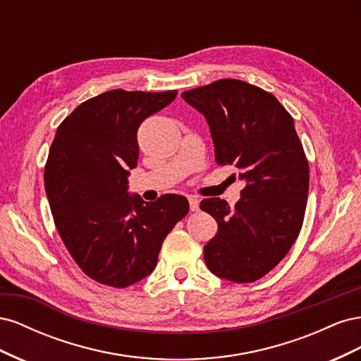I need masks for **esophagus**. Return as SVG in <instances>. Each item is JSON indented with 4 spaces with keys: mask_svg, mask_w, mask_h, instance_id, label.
Wrapping results in <instances>:
<instances>
[{
    "mask_svg": "<svg viewBox=\"0 0 361 361\" xmlns=\"http://www.w3.org/2000/svg\"><path fill=\"white\" fill-rule=\"evenodd\" d=\"M190 202V209L194 212V211H199V204H200V200L197 197H194V195H191V197L188 199Z\"/></svg>",
    "mask_w": 361,
    "mask_h": 361,
    "instance_id": "1",
    "label": "esophagus"
}]
</instances>
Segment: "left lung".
Wrapping results in <instances>:
<instances>
[{
  "instance_id": "8db88e82",
  "label": "left lung",
  "mask_w": 361,
  "mask_h": 361,
  "mask_svg": "<svg viewBox=\"0 0 361 361\" xmlns=\"http://www.w3.org/2000/svg\"><path fill=\"white\" fill-rule=\"evenodd\" d=\"M209 125L220 166L245 182L241 200L204 199L218 232L204 245L212 274L256 281L276 268L298 238L309 194V164L293 118L274 94L239 80H218L182 93Z\"/></svg>"
}]
</instances>
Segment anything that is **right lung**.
Here are the masks:
<instances>
[{"mask_svg": "<svg viewBox=\"0 0 361 361\" xmlns=\"http://www.w3.org/2000/svg\"><path fill=\"white\" fill-rule=\"evenodd\" d=\"M178 92L111 90L63 120L45 166V190L57 231L90 279L128 288L155 269L164 239L188 214L183 195L145 202L128 192L137 167V130Z\"/></svg>", "mask_w": 361, "mask_h": 361, "instance_id": "1", "label": "right lung"}]
</instances>
